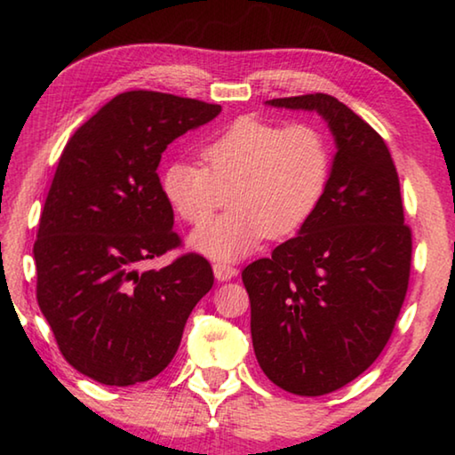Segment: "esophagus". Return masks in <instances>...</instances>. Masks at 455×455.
I'll list each match as a JSON object with an SVG mask.
<instances>
[{
  "mask_svg": "<svg viewBox=\"0 0 455 455\" xmlns=\"http://www.w3.org/2000/svg\"><path fill=\"white\" fill-rule=\"evenodd\" d=\"M212 271H214V276H217V281H230L233 276L238 275L236 267L227 265V263H217L212 267Z\"/></svg>",
  "mask_w": 455,
  "mask_h": 455,
  "instance_id": "obj_1",
  "label": "esophagus"
}]
</instances>
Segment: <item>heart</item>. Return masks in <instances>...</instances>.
<instances>
[{"label":"heart","mask_w":455,"mask_h":455,"mask_svg":"<svg viewBox=\"0 0 455 455\" xmlns=\"http://www.w3.org/2000/svg\"><path fill=\"white\" fill-rule=\"evenodd\" d=\"M204 166L172 163L163 172V192L182 220L202 225L231 190L235 209L190 236L192 249L214 260H236L263 238L301 228L325 195L331 148L325 134L309 124L281 126L238 118L200 150Z\"/></svg>","instance_id":"b5f03b06"}]
</instances>
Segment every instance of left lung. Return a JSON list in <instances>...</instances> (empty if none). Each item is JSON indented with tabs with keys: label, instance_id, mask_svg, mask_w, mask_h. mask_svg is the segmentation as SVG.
<instances>
[{
	"label": "left lung",
	"instance_id": "8db88e82",
	"mask_svg": "<svg viewBox=\"0 0 455 455\" xmlns=\"http://www.w3.org/2000/svg\"><path fill=\"white\" fill-rule=\"evenodd\" d=\"M317 112L335 138L321 203L299 235L243 271L260 369L295 395H325L379 357L402 311L411 230L387 144L329 94L268 100Z\"/></svg>",
	"mask_w": 455,
	"mask_h": 455
}]
</instances>
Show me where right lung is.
Returning <instances> with one entry per match:
<instances>
[{
  "mask_svg": "<svg viewBox=\"0 0 455 455\" xmlns=\"http://www.w3.org/2000/svg\"><path fill=\"white\" fill-rule=\"evenodd\" d=\"M219 114L200 100L124 92L61 152L34 244L36 295L61 355L98 383L156 377L212 289L211 263L196 252L160 271L138 265L180 246L156 172L163 152Z\"/></svg>",
  "mask_w": 455,
  "mask_h": 455,
  "instance_id": "add662e5",
  "label": "right lung"
}]
</instances>
